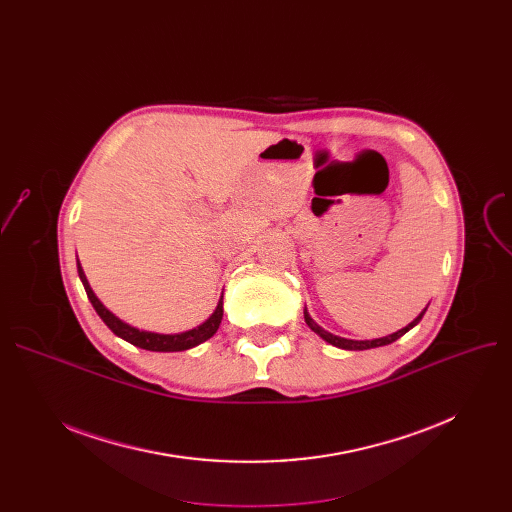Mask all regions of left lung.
Wrapping results in <instances>:
<instances>
[{"instance_id":"obj_1","label":"left lung","mask_w":512,"mask_h":512,"mask_svg":"<svg viewBox=\"0 0 512 512\" xmlns=\"http://www.w3.org/2000/svg\"><path fill=\"white\" fill-rule=\"evenodd\" d=\"M427 311V307L411 321L409 326H405L402 330H398V332H394V334H388V336H384V338H375V340H348V338H340V336H334V334H330V332H326L324 328L321 326H317L315 321H313V317L309 315V311H307V307H305V321H307V326L319 336V338H324L326 342H330L332 346H338V348H344V351H367V348H375V346H386V344H390V342H394V340H398L400 336H405L411 328H415L419 321H421V317H423V313Z\"/></svg>"}]
</instances>
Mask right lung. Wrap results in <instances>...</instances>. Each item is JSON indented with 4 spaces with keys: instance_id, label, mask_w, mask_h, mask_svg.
Wrapping results in <instances>:
<instances>
[{
    "instance_id": "right-lung-1",
    "label": "right lung",
    "mask_w": 512,
    "mask_h": 512,
    "mask_svg": "<svg viewBox=\"0 0 512 512\" xmlns=\"http://www.w3.org/2000/svg\"><path fill=\"white\" fill-rule=\"evenodd\" d=\"M76 267H78V278L80 282H83L85 290H87V297L93 305V309L97 311V315L103 319V324L110 328L118 338L139 346V348H145V351H155V353H178V351H188V348H193L205 340H209L215 332H218L220 324H222V317H224V292L222 297L218 301V307H215V311L203 321L201 326L193 328V330H186V332H180V334H157V332H147V330H139V328H132L130 324H126V321H122L120 317H116L110 309H107L97 297L95 292L83 272V267H80V263L76 261Z\"/></svg>"
}]
</instances>
